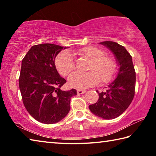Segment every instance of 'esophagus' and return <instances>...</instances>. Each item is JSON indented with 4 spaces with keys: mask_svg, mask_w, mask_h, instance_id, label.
<instances>
[{
    "mask_svg": "<svg viewBox=\"0 0 156 156\" xmlns=\"http://www.w3.org/2000/svg\"><path fill=\"white\" fill-rule=\"evenodd\" d=\"M84 93H86L85 90H82V89H78V90H77V94H84Z\"/></svg>",
    "mask_w": 156,
    "mask_h": 156,
    "instance_id": "esophagus-1",
    "label": "esophagus"
}]
</instances>
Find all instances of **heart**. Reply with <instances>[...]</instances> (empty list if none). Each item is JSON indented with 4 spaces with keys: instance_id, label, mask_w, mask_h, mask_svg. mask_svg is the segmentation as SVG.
<instances>
[{
    "instance_id": "obj_1",
    "label": "heart",
    "mask_w": 156,
    "mask_h": 156,
    "mask_svg": "<svg viewBox=\"0 0 156 156\" xmlns=\"http://www.w3.org/2000/svg\"><path fill=\"white\" fill-rule=\"evenodd\" d=\"M77 54L89 60L86 73L75 72L68 78L69 84L73 88L86 89L98 83H109L115 77L117 63L113 58L105 55L103 49L95 46H88L78 49ZM55 65L60 75L66 76L75 68L72 55L67 51H62L55 59Z\"/></svg>"
}]
</instances>
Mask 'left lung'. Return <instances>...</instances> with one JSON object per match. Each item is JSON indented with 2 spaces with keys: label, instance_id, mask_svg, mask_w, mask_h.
<instances>
[{
  "label": "left lung",
  "instance_id": "8db88e82",
  "mask_svg": "<svg viewBox=\"0 0 156 156\" xmlns=\"http://www.w3.org/2000/svg\"><path fill=\"white\" fill-rule=\"evenodd\" d=\"M113 52L119 66L117 78L108 85L106 91L99 93L96 103L89 106L91 112L104 119L118 117L130 105L135 95L136 72L132 57L123 46L115 42L100 43Z\"/></svg>",
  "mask_w": 156,
  "mask_h": 156
}]
</instances>
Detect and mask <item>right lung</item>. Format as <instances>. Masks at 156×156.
Returning <instances> with one entry per match:
<instances>
[{
	"label": "right lung",
	"instance_id": "obj_1",
	"mask_svg": "<svg viewBox=\"0 0 156 156\" xmlns=\"http://www.w3.org/2000/svg\"><path fill=\"white\" fill-rule=\"evenodd\" d=\"M63 47L50 43L31 47L22 60L19 87L23 104L32 117L44 124L56 123L70 110L76 89L62 91L66 83L55 66V58Z\"/></svg>",
	"mask_w": 156,
	"mask_h": 156
}]
</instances>
